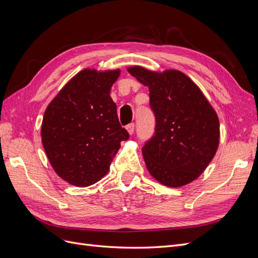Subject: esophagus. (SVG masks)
Returning <instances> with one entry per match:
<instances>
[{
  "label": "esophagus",
  "mask_w": 258,
  "mask_h": 258,
  "mask_svg": "<svg viewBox=\"0 0 258 258\" xmlns=\"http://www.w3.org/2000/svg\"><path fill=\"white\" fill-rule=\"evenodd\" d=\"M126 129H127L129 135H132L135 132V123H129L128 126L126 127Z\"/></svg>",
  "instance_id": "1"
}]
</instances>
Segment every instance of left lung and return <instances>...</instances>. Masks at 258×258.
I'll return each mask as SVG.
<instances>
[{
    "label": "left lung",
    "mask_w": 258,
    "mask_h": 258,
    "mask_svg": "<svg viewBox=\"0 0 258 258\" xmlns=\"http://www.w3.org/2000/svg\"><path fill=\"white\" fill-rule=\"evenodd\" d=\"M150 90L156 117L153 138L142 147L148 172L168 187L196 179L216 154L220 120L198 86L177 70L154 72L135 66L127 69Z\"/></svg>",
    "instance_id": "1"
}]
</instances>
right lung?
<instances>
[{
    "label": "right lung",
    "mask_w": 258,
    "mask_h": 258,
    "mask_svg": "<svg viewBox=\"0 0 258 258\" xmlns=\"http://www.w3.org/2000/svg\"><path fill=\"white\" fill-rule=\"evenodd\" d=\"M120 70L85 69L70 80L48 104L42 143L51 167L71 185L86 187L110 170L120 142L129 139L110 96Z\"/></svg>",
    "instance_id": "1"
}]
</instances>
